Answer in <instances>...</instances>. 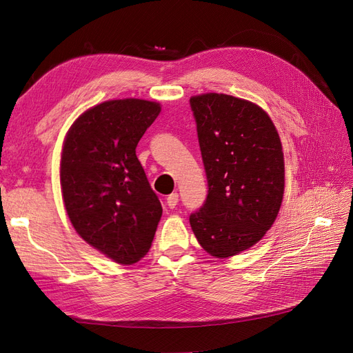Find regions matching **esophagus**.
<instances>
[{"label": "esophagus", "instance_id": "esophagus-1", "mask_svg": "<svg viewBox=\"0 0 353 353\" xmlns=\"http://www.w3.org/2000/svg\"><path fill=\"white\" fill-rule=\"evenodd\" d=\"M178 192H172L171 196L166 197V204L169 205V209H175L176 204H178Z\"/></svg>", "mask_w": 353, "mask_h": 353}]
</instances>
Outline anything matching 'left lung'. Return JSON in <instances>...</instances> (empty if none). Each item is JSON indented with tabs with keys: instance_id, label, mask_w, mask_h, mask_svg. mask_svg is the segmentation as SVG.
<instances>
[{
	"instance_id": "obj_1",
	"label": "left lung",
	"mask_w": 353,
	"mask_h": 353,
	"mask_svg": "<svg viewBox=\"0 0 353 353\" xmlns=\"http://www.w3.org/2000/svg\"><path fill=\"white\" fill-rule=\"evenodd\" d=\"M208 176V197L190 225L213 257L252 247L276 221L285 191L281 137L252 102L223 93L190 99Z\"/></svg>"
}]
</instances>
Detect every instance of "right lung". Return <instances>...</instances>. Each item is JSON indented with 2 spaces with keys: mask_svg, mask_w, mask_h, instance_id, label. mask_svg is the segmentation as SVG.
<instances>
[{
  "mask_svg": "<svg viewBox=\"0 0 353 353\" xmlns=\"http://www.w3.org/2000/svg\"><path fill=\"white\" fill-rule=\"evenodd\" d=\"M161 105L117 99L81 114L61 153V191L70 221L89 245L119 264H134L152 247L162 205L136 148Z\"/></svg>",
  "mask_w": 353,
  "mask_h": 353,
  "instance_id": "add662e5",
  "label": "right lung"
}]
</instances>
